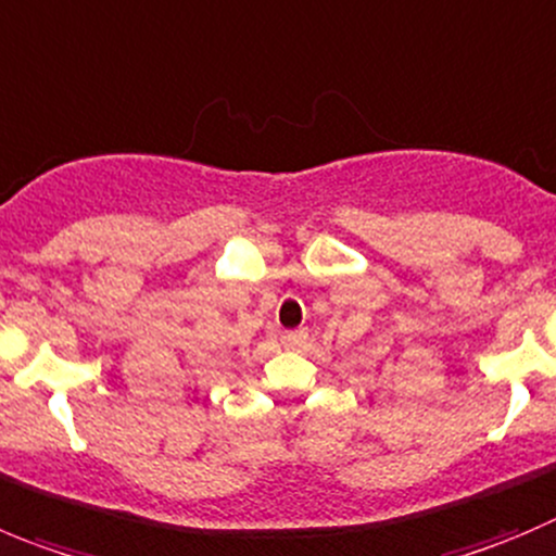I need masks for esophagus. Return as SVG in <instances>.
<instances>
[{
	"label": "esophagus",
	"instance_id": "obj_1",
	"mask_svg": "<svg viewBox=\"0 0 556 556\" xmlns=\"http://www.w3.org/2000/svg\"><path fill=\"white\" fill-rule=\"evenodd\" d=\"M282 342H285V345H288V349H299V345H304V342H307V331H304V329L285 331Z\"/></svg>",
	"mask_w": 556,
	"mask_h": 556
}]
</instances>
